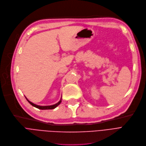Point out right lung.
<instances>
[{"label":"right lung","instance_id":"right-lung-1","mask_svg":"<svg viewBox=\"0 0 146 146\" xmlns=\"http://www.w3.org/2000/svg\"><path fill=\"white\" fill-rule=\"evenodd\" d=\"M25 97H26V100L28 101V102L31 104L32 105L33 107H36V108H37L39 109H40V110H50V109H54L55 108H56V107H57L61 103V98L60 99V100L58 101V102L57 103H56L54 105H51V106H39V105H37V104H35L34 103H33L32 102H31V101H30L25 96Z\"/></svg>","mask_w":146,"mask_h":146}]
</instances>
